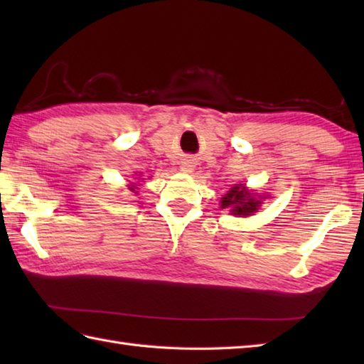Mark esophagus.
<instances>
[{
	"label": "esophagus",
	"instance_id": "esophagus-1",
	"mask_svg": "<svg viewBox=\"0 0 364 364\" xmlns=\"http://www.w3.org/2000/svg\"><path fill=\"white\" fill-rule=\"evenodd\" d=\"M192 164H194V162H192L191 159H184L183 164H181L183 172H192V167H194Z\"/></svg>",
	"mask_w": 364,
	"mask_h": 364
}]
</instances>
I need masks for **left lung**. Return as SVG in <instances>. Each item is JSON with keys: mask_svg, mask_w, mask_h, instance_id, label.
Returning <instances> with one entry per match:
<instances>
[{"mask_svg": "<svg viewBox=\"0 0 364 364\" xmlns=\"http://www.w3.org/2000/svg\"><path fill=\"white\" fill-rule=\"evenodd\" d=\"M222 208H230L235 215H252L258 210L259 200L255 198L244 186H233L220 200Z\"/></svg>", "mask_w": 364, "mask_h": 364, "instance_id": "left-lung-1", "label": "left lung"}]
</instances>
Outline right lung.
I'll return each instance as SVG.
<instances>
[{
	"mask_svg": "<svg viewBox=\"0 0 364 364\" xmlns=\"http://www.w3.org/2000/svg\"><path fill=\"white\" fill-rule=\"evenodd\" d=\"M129 191H133L134 194H137V192H136V188H134V186H131V188H129Z\"/></svg>",
	"mask_w": 364,
	"mask_h": 364,
	"instance_id": "right-lung-1",
	"label": "right lung"
}]
</instances>
